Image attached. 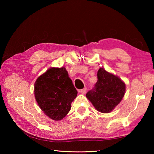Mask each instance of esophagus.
Wrapping results in <instances>:
<instances>
[{"mask_svg":"<svg viewBox=\"0 0 154 154\" xmlns=\"http://www.w3.org/2000/svg\"><path fill=\"white\" fill-rule=\"evenodd\" d=\"M86 91H87V88H84V89H81V90L79 91V93H80L81 94H85Z\"/></svg>","mask_w":154,"mask_h":154,"instance_id":"34e87169","label":"esophagus"}]
</instances>
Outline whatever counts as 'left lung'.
I'll return each instance as SVG.
<instances>
[{
    "mask_svg": "<svg viewBox=\"0 0 154 154\" xmlns=\"http://www.w3.org/2000/svg\"><path fill=\"white\" fill-rule=\"evenodd\" d=\"M97 79L94 87L86 94V97L97 110L109 113L122 100L126 84L120 77L102 67L97 72Z\"/></svg>",
    "mask_w": 154,
    "mask_h": 154,
    "instance_id": "left-lung-1",
    "label": "left lung"
}]
</instances>
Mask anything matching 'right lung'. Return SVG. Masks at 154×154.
<instances>
[{"instance_id":"obj_1","label":"right lung","mask_w":154,"mask_h":154,"mask_svg":"<svg viewBox=\"0 0 154 154\" xmlns=\"http://www.w3.org/2000/svg\"><path fill=\"white\" fill-rule=\"evenodd\" d=\"M35 100L45 115L58 121L66 116L77 91L63 67H51L38 77L34 83Z\"/></svg>"}]
</instances>
